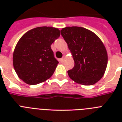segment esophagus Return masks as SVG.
I'll return each instance as SVG.
<instances>
[{"label":"esophagus","instance_id":"34e87169","mask_svg":"<svg viewBox=\"0 0 122 122\" xmlns=\"http://www.w3.org/2000/svg\"><path fill=\"white\" fill-rule=\"evenodd\" d=\"M65 57H62L61 59H59V61H60V62H61V63H63V62H64V61H65Z\"/></svg>","mask_w":122,"mask_h":122}]
</instances>
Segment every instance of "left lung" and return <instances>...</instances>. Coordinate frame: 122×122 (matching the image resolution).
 <instances>
[{"label":"left lung","instance_id":"obj_1","mask_svg":"<svg viewBox=\"0 0 122 122\" xmlns=\"http://www.w3.org/2000/svg\"><path fill=\"white\" fill-rule=\"evenodd\" d=\"M75 61L68 71L71 79L84 85L94 84L102 78L108 63L106 48L92 31L82 27L68 26L61 30Z\"/></svg>","mask_w":122,"mask_h":122}]
</instances>
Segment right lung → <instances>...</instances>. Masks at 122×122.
<instances>
[{
  "label": "right lung",
  "instance_id": "add662e5",
  "mask_svg": "<svg viewBox=\"0 0 122 122\" xmlns=\"http://www.w3.org/2000/svg\"><path fill=\"white\" fill-rule=\"evenodd\" d=\"M59 36V30L50 26L35 28L22 36L13 53L14 68L21 80L36 85L52 75L59 62L51 46Z\"/></svg>",
  "mask_w": 122,
  "mask_h": 122
}]
</instances>
